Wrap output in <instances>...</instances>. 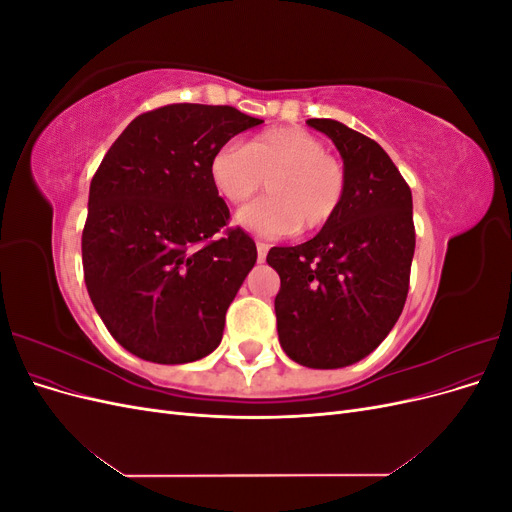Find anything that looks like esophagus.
I'll use <instances>...</instances> for the list:
<instances>
[{"label": "esophagus", "mask_w": 512, "mask_h": 512, "mask_svg": "<svg viewBox=\"0 0 512 512\" xmlns=\"http://www.w3.org/2000/svg\"><path fill=\"white\" fill-rule=\"evenodd\" d=\"M256 250H258V262H265L267 252H269V245L265 241H256Z\"/></svg>", "instance_id": "esophagus-1"}]
</instances>
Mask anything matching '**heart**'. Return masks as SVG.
<instances>
[{
	"label": "heart",
	"instance_id": "heart-1",
	"mask_svg": "<svg viewBox=\"0 0 512 512\" xmlns=\"http://www.w3.org/2000/svg\"><path fill=\"white\" fill-rule=\"evenodd\" d=\"M209 175L230 205H243L267 181L269 196L245 207L239 222L269 239L327 226L346 196L342 160L301 128L267 130L247 145L224 143L211 156Z\"/></svg>",
	"mask_w": 512,
	"mask_h": 512
}]
</instances>
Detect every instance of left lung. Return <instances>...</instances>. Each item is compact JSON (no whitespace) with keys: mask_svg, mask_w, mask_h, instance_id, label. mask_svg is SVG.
<instances>
[{"mask_svg":"<svg viewBox=\"0 0 512 512\" xmlns=\"http://www.w3.org/2000/svg\"><path fill=\"white\" fill-rule=\"evenodd\" d=\"M342 153L346 196L335 218L297 247H273L284 352L335 369L380 346L404 309L414 256L412 192L386 151L335 119H307Z\"/></svg>","mask_w":512,"mask_h":512,"instance_id":"left-lung-1","label":"left lung"}]
</instances>
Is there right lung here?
Here are the masks:
<instances>
[{"label":"right lung","mask_w":512,"mask_h":512,"mask_svg":"<svg viewBox=\"0 0 512 512\" xmlns=\"http://www.w3.org/2000/svg\"><path fill=\"white\" fill-rule=\"evenodd\" d=\"M260 123L232 106L153 108L121 132L91 179L85 286L108 333L145 361L190 363L222 342L256 243L228 226L209 162Z\"/></svg>","instance_id":"add662e5"}]
</instances>
